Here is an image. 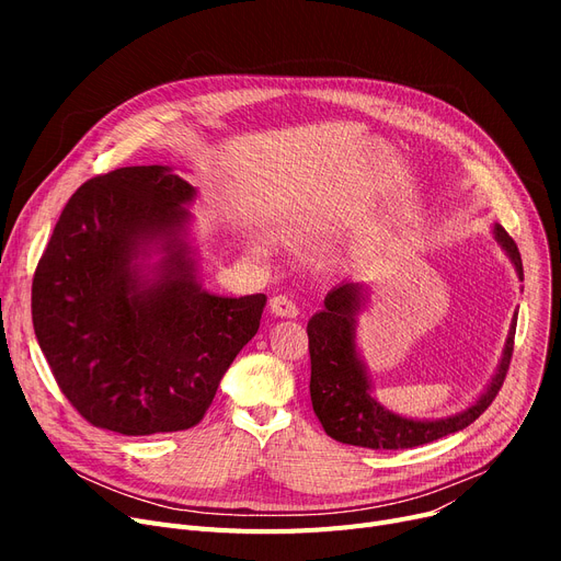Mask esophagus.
Instances as JSON below:
<instances>
[{
  "label": "esophagus",
  "instance_id": "esophagus-1",
  "mask_svg": "<svg viewBox=\"0 0 561 561\" xmlns=\"http://www.w3.org/2000/svg\"><path fill=\"white\" fill-rule=\"evenodd\" d=\"M271 311L275 313V316H282V318H296L298 316V305L293 302L288 296H275L273 300H271Z\"/></svg>",
  "mask_w": 561,
  "mask_h": 561
}]
</instances>
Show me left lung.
I'll list each match as a JSON object with an SVG mask.
<instances>
[{
  "label": "left lung",
  "instance_id": "1",
  "mask_svg": "<svg viewBox=\"0 0 561 561\" xmlns=\"http://www.w3.org/2000/svg\"><path fill=\"white\" fill-rule=\"evenodd\" d=\"M493 233L523 279V261L514 239L503 225H495ZM362 290V284L352 282L336 286L328 293L325 309L318 311L307 325L311 355V404L328 436L341 440V444L370 450H407L432 444V440L455 434L478 421L495 400L497 391L503 389L514 352L516 316L512 320L503 362H500L497 373L482 398L448 419L411 421L391 414L389 409L377 404L370 396V381L355 343L357 313L364 300Z\"/></svg>",
  "mask_w": 561,
  "mask_h": 561
}]
</instances>
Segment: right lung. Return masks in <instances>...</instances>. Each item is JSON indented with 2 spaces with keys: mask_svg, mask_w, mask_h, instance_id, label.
<instances>
[{
  "mask_svg": "<svg viewBox=\"0 0 561 561\" xmlns=\"http://www.w3.org/2000/svg\"><path fill=\"white\" fill-rule=\"evenodd\" d=\"M195 188L163 165L98 174L58 218L32 284L34 332L58 389L93 427L150 436L195 427L265 296L220 298L195 279L184 204ZM161 244L150 280L137 256Z\"/></svg>",
  "mask_w": 561,
  "mask_h": 561,
  "instance_id": "obj_1",
  "label": "right lung"
}]
</instances>
